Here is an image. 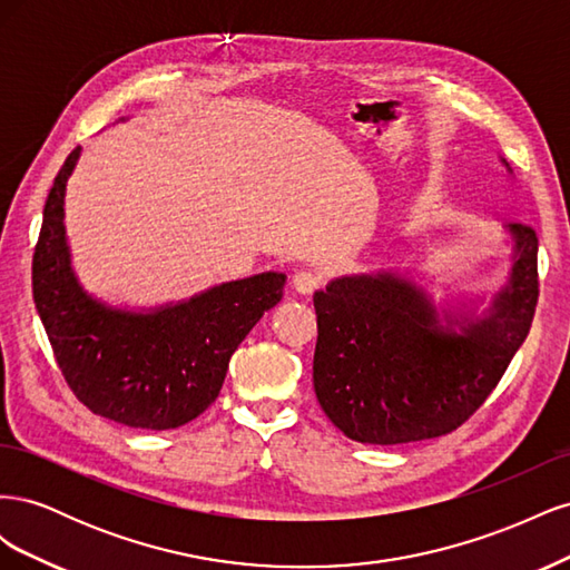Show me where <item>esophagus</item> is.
I'll use <instances>...</instances> for the list:
<instances>
[{"mask_svg": "<svg viewBox=\"0 0 570 570\" xmlns=\"http://www.w3.org/2000/svg\"><path fill=\"white\" fill-rule=\"evenodd\" d=\"M292 287H295L299 295H312V292L321 287V275L312 271H297L292 275Z\"/></svg>", "mask_w": 570, "mask_h": 570, "instance_id": "1", "label": "esophagus"}]
</instances>
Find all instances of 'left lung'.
<instances>
[{"instance_id":"8db88e82","label":"left lung","mask_w":570,"mask_h":570,"mask_svg":"<svg viewBox=\"0 0 570 570\" xmlns=\"http://www.w3.org/2000/svg\"><path fill=\"white\" fill-rule=\"evenodd\" d=\"M499 164L513 178L507 159ZM509 273L490 299L411 271L375 268L314 292V390L325 416L364 444H402L456 430L488 400L528 337L538 304V237L502 226Z\"/></svg>"}]
</instances>
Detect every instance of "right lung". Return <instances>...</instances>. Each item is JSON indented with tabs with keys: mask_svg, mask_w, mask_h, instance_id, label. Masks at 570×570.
I'll use <instances>...</instances> for the list:
<instances>
[{
	"mask_svg": "<svg viewBox=\"0 0 570 570\" xmlns=\"http://www.w3.org/2000/svg\"><path fill=\"white\" fill-rule=\"evenodd\" d=\"M78 159L80 147L49 189L32 258V295L51 350L97 416L142 430L180 428L212 406L237 344L281 302L287 275L264 271L149 308L95 297L73 268L63 223Z\"/></svg>",
	"mask_w": 570,
	"mask_h": 570,
	"instance_id": "1",
	"label": "right lung"
}]
</instances>
